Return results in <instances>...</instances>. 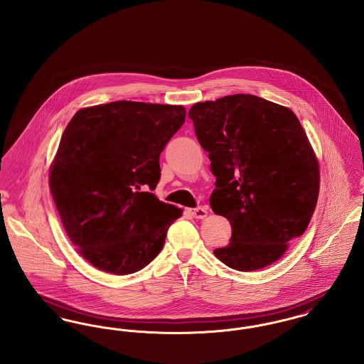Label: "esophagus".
Segmentation results:
<instances>
[{
  "label": "esophagus",
  "instance_id": "obj_1",
  "mask_svg": "<svg viewBox=\"0 0 364 364\" xmlns=\"http://www.w3.org/2000/svg\"><path fill=\"white\" fill-rule=\"evenodd\" d=\"M190 214L193 218H205L208 215V208H191Z\"/></svg>",
  "mask_w": 364,
  "mask_h": 364
}]
</instances>
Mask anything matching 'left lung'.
Masks as SVG:
<instances>
[{"label": "left lung", "instance_id": "8db88e82", "mask_svg": "<svg viewBox=\"0 0 364 364\" xmlns=\"http://www.w3.org/2000/svg\"><path fill=\"white\" fill-rule=\"evenodd\" d=\"M211 161L210 206L232 226L214 255L239 272L282 257L310 224L319 168L294 112L250 94L195 104L188 112Z\"/></svg>", "mask_w": 364, "mask_h": 364}]
</instances>
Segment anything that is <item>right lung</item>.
<instances>
[{
	"label": "right lung",
	"instance_id": "1",
	"mask_svg": "<svg viewBox=\"0 0 364 364\" xmlns=\"http://www.w3.org/2000/svg\"><path fill=\"white\" fill-rule=\"evenodd\" d=\"M184 122L183 106L117 101L82 109L67 125L50 191L70 242L94 267L132 274L162 250L181 208L150 191Z\"/></svg>",
	"mask_w": 364,
	"mask_h": 364
}]
</instances>
